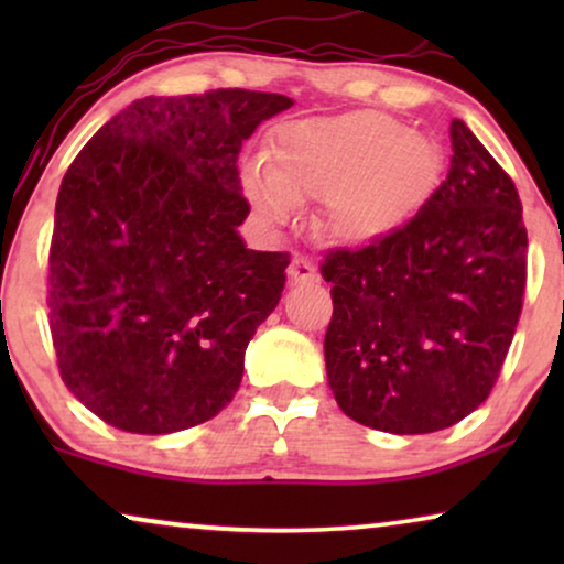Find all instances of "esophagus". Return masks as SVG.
Instances as JSON below:
<instances>
[{
  "label": "esophagus",
  "instance_id": "34e87169",
  "mask_svg": "<svg viewBox=\"0 0 564 564\" xmlns=\"http://www.w3.org/2000/svg\"><path fill=\"white\" fill-rule=\"evenodd\" d=\"M288 274H290V282L292 284H315V282L321 280L318 269H315L311 261L303 259V257H295V259L290 261Z\"/></svg>",
  "mask_w": 564,
  "mask_h": 564
}]
</instances>
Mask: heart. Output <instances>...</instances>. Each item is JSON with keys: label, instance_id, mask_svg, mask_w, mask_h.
<instances>
[{"label": "heart", "instance_id": "obj_1", "mask_svg": "<svg viewBox=\"0 0 564 564\" xmlns=\"http://www.w3.org/2000/svg\"><path fill=\"white\" fill-rule=\"evenodd\" d=\"M442 180L436 135L377 110H351L276 128L269 164L243 172V195L267 228L288 226L300 205L326 199L323 234L367 249L411 226Z\"/></svg>", "mask_w": 564, "mask_h": 564}]
</instances>
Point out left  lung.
Returning a JSON list of instances; mask_svg holds the SVG:
<instances>
[{
	"mask_svg": "<svg viewBox=\"0 0 564 564\" xmlns=\"http://www.w3.org/2000/svg\"><path fill=\"white\" fill-rule=\"evenodd\" d=\"M449 174L390 241L334 251L328 384L341 411L388 434H434L485 403L527 288V228L513 182L454 118Z\"/></svg>",
	"mask_w": 564,
	"mask_h": 564,
	"instance_id": "1",
	"label": "left lung"
}]
</instances>
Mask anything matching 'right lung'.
I'll use <instances>...</instances> for the list:
<instances>
[{
    "label": "right lung",
    "mask_w": 564,
    "mask_h": 564,
    "mask_svg": "<svg viewBox=\"0 0 564 564\" xmlns=\"http://www.w3.org/2000/svg\"><path fill=\"white\" fill-rule=\"evenodd\" d=\"M292 105L249 89L143 97L68 166L48 259L51 336L61 380L110 426L174 434L234 400L290 264L238 234L249 215L238 153Z\"/></svg>",
    "instance_id": "obj_1"
}]
</instances>
